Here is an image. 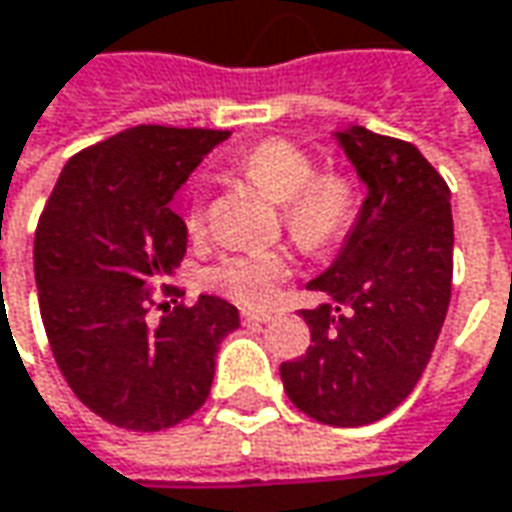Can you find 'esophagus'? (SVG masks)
Listing matches in <instances>:
<instances>
[{"mask_svg":"<svg viewBox=\"0 0 512 512\" xmlns=\"http://www.w3.org/2000/svg\"><path fill=\"white\" fill-rule=\"evenodd\" d=\"M241 319H243V325L257 328V325H266V322L271 319V314H266V311H243Z\"/></svg>","mask_w":512,"mask_h":512,"instance_id":"obj_1","label":"esophagus"}]
</instances>
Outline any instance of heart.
<instances>
[{"mask_svg":"<svg viewBox=\"0 0 512 512\" xmlns=\"http://www.w3.org/2000/svg\"><path fill=\"white\" fill-rule=\"evenodd\" d=\"M235 170L283 204L285 227L308 249H325L339 241L356 221V182L339 170L316 173L314 159L291 139H260L235 159ZM201 227L204 210L196 204L187 212V229L196 235ZM291 271L294 260L280 249H246L221 257L207 271V283L229 300L260 308L277 297Z\"/></svg>","mask_w":512,"mask_h":512,"instance_id":"1","label":"heart"}]
</instances>
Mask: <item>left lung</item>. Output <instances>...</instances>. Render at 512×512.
Wrapping results in <instances>:
<instances>
[{"mask_svg":"<svg viewBox=\"0 0 512 512\" xmlns=\"http://www.w3.org/2000/svg\"><path fill=\"white\" fill-rule=\"evenodd\" d=\"M336 139L367 184L339 257L302 311L311 347L280 364L291 403L328 426H367L415 389L446 322L454 274L451 190L412 142L361 125Z\"/></svg>","mask_w":512,"mask_h":512,"instance_id":"1","label":"left lung"}]
</instances>
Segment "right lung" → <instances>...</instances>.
Instances as JSON below:
<instances>
[{
    "label": "right lung",
    "mask_w": 512,
    "mask_h": 512,
    "mask_svg": "<svg viewBox=\"0 0 512 512\" xmlns=\"http://www.w3.org/2000/svg\"><path fill=\"white\" fill-rule=\"evenodd\" d=\"M227 137L125 128L66 162L38 218L33 266L52 356L83 406L120 429L162 431L198 412L218 344L241 325L238 308L212 294L168 305L148 325L151 285L187 252V227L170 201ZM162 294L182 297L173 285Z\"/></svg>",
    "instance_id": "1"
}]
</instances>
